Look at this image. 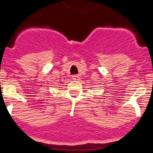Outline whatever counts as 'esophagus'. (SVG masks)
<instances>
[{"label": "esophagus", "mask_w": 153, "mask_h": 153, "mask_svg": "<svg viewBox=\"0 0 153 153\" xmlns=\"http://www.w3.org/2000/svg\"><path fill=\"white\" fill-rule=\"evenodd\" d=\"M72 79H73V80H75V81H76V80H78V79H79V75H76H76H73L72 76Z\"/></svg>", "instance_id": "esophagus-1"}]
</instances>
